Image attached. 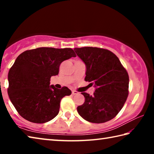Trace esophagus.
<instances>
[{"instance_id":"1","label":"esophagus","mask_w":154,"mask_h":154,"mask_svg":"<svg viewBox=\"0 0 154 154\" xmlns=\"http://www.w3.org/2000/svg\"><path fill=\"white\" fill-rule=\"evenodd\" d=\"M72 94L73 95H75V94H79V92H78L77 91H76V90H72Z\"/></svg>"}]
</instances>
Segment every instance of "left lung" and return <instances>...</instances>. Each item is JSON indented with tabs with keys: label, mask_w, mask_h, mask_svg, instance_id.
<instances>
[{
	"label": "left lung",
	"mask_w": 154,
	"mask_h": 154,
	"mask_svg": "<svg viewBox=\"0 0 154 154\" xmlns=\"http://www.w3.org/2000/svg\"><path fill=\"white\" fill-rule=\"evenodd\" d=\"M86 66L85 81L94 84L93 95L82 94L85 102L77 106L78 113L92 123H104L116 117L128 96L129 77L119 58L108 49L84 47L75 48Z\"/></svg>",
	"instance_id": "8db88e82"
}]
</instances>
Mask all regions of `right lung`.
Here are the masks:
<instances>
[{
	"mask_svg": "<svg viewBox=\"0 0 154 154\" xmlns=\"http://www.w3.org/2000/svg\"><path fill=\"white\" fill-rule=\"evenodd\" d=\"M75 56L71 48H53L26 50L17 56L9 71L7 92L23 118L43 124L58 114L61 99L71 91L66 86L58 89L49 85L50 78L58 75L62 62Z\"/></svg>",
	"mask_w": 154,
	"mask_h": 154,
	"instance_id": "1",
	"label": "right lung"
}]
</instances>
